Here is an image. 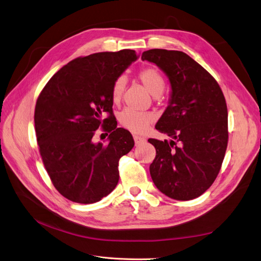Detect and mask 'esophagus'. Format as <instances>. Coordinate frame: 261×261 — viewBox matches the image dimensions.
Wrapping results in <instances>:
<instances>
[{
  "instance_id": "esophagus-1",
  "label": "esophagus",
  "mask_w": 261,
  "mask_h": 261,
  "mask_svg": "<svg viewBox=\"0 0 261 261\" xmlns=\"http://www.w3.org/2000/svg\"><path fill=\"white\" fill-rule=\"evenodd\" d=\"M133 140H134L135 145H140V144H142V143H144V142L146 141L144 138L139 137V135H134V137H133Z\"/></svg>"
}]
</instances>
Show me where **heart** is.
Segmentation results:
<instances>
[{"label":"heart","instance_id":"heart-1","mask_svg":"<svg viewBox=\"0 0 261 261\" xmlns=\"http://www.w3.org/2000/svg\"><path fill=\"white\" fill-rule=\"evenodd\" d=\"M138 77L143 86L148 90V92L154 96H160L164 89L165 81L164 77L154 67H146L138 73ZM124 89H126V80L123 76H119L116 79L112 88V100L114 105H119L120 101L123 97ZM119 122L121 126L135 134H142L144 133L150 123L152 122L153 118L150 114L147 113L135 112L130 109L123 110L120 112L118 116Z\"/></svg>","mask_w":261,"mask_h":261}]
</instances>
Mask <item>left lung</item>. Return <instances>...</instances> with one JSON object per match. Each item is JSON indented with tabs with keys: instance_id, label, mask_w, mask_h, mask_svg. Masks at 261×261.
I'll use <instances>...</instances> for the list:
<instances>
[{
	"instance_id": "1",
	"label": "left lung",
	"mask_w": 261,
	"mask_h": 261,
	"mask_svg": "<svg viewBox=\"0 0 261 261\" xmlns=\"http://www.w3.org/2000/svg\"><path fill=\"white\" fill-rule=\"evenodd\" d=\"M142 60L160 68L172 88L169 103L155 124L172 140H148L156 151L150 176L166 196L194 199L214 182L227 148L225 97L215 79L184 52L151 49L143 52Z\"/></svg>"
}]
</instances>
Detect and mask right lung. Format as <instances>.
Segmentation results:
<instances>
[{
	"instance_id": "1",
	"label": "right lung",
	"mask_w": 261,
	"mask_h": 261,
	"mask_svg": "<svg viewBox=\"0 0 261 261\" xmlns=\"http://www.w3.org/2000/svg\"><path fill=\"white\" fill-rule=\"evenodd\" d=\"M138 58L124 49L74 59L41 90L34 114L39 152L53 186L67 199L94 203L117 186L119 159L134 141L117 128L112 88ZM99 126L110 133L107 145L93 142Z\"/></svg>"
}]
</instances>
